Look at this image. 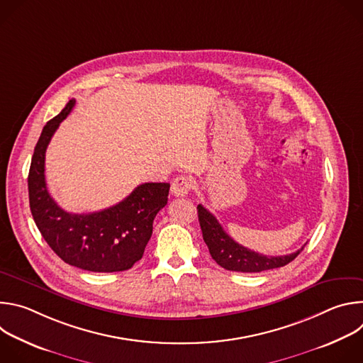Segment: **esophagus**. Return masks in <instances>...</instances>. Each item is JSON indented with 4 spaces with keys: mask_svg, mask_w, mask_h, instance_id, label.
Wrapping results in <instances>:
<instances>
[{
    "mask_svg": "<svg viewBox=\"0 0 363 363\" xmlns=\"http://www.w3.org/2000/svg\"><path fill=\"white\" fill-rule=\"evenodd\" d=\"M192 185H194V182H192V179L189 177L179 175V177H177L174 179V182L171 185V192L175 196H186L188 192L191 191Z\"/></svg>",
    "mask_w": 363,
    "mask_h": 363,
    "instance_id": "1",
    "label": "esophagus"
}]
</instances>
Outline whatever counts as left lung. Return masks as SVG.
Instances as JSON below:
<instances>
[{
  "mask_svg": "<svg viewBox=\"0 0 363 363\" xmlns=\"http://www.w3.org/2000/svg\"><path fill=\"white\" fill-rule=\"evenodd\" d=\"M196 210L203 241L208 245L210 254L217 262V264L224 267L225 270L241 273H260L272 269H279L293 262L304 248L303 245L296 252L279 257L258 254L235 242L224 231L217 218L208 210H205L201 203L196 206Z\"/></svg>",
  "mask_w": 363,
  "mask_h": 363,
  "instance_id": "8db88e82",
  "label": "left lung"
}]
</instances>
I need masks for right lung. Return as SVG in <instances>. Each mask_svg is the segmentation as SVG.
<instances>
[{
    "label": "right lung",
    "mask_w": 363,
    "mask_h": 363,
    "mask_svg": "<svg viewBox=\"0 0 363 363\" xmlns=\"http://www.w3.org/2000/svg\"><path fill=\"white\" fill-rule=\"evenodd\" d=\"M66 108L43 128L28 172L30 210L43 238L62 260L94 273L129 270L139 262L152 235V224L168 202L169 184L146 182L123 201L90 214H72L56 203L44 177L45 149L59 125L74 108Z\"/></svg>",
    "instance_id": "obj_1"
}]
</instances>
